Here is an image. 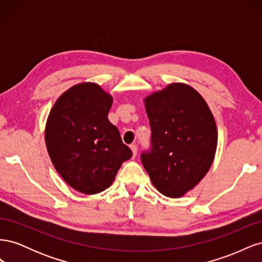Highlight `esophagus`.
Returning a JSON list of instances; mask_svg holds the SVG:
<instances>
[{"label": "esophagus", "mask_w": 262, "mask_h": 262, "mask_svg": "<svg viewBox=\"0 0 262 262\" xmlns=\"http://www.w3.org/2000/svg\"><path fill=\"white\" fill-rule=\"evenodd\" d=\"M131 147V149H132V153H133V157H136L137 156V154H138V146L137 145H131L130 146Z\"/></svg>", "instance_id": "obj_1"}]
</instances>
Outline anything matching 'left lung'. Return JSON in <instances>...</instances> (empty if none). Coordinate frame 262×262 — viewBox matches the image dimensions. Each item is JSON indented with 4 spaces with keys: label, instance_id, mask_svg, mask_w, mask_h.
Wrapping results in <instances>:
<instances>
[{
    "label": "left lung",
    "instance_id": "1",
    "mask_svg": "<svg viewBox=\"0 0 262 262\" xmlns=\"http://www.w3.org/2000/svg\"><path fill=\"white\" fill-rule=\"evenodd\" d=\"M150 145L141 161L158 191L179 198L207 175L217 130L207 102L192 87L173 83L145 98Z\"/></svg>",
    "mask_w": 262,
    "mask_h": 262
}]
</instances>
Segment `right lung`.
Masks as SVG:
<instances>
[{"mask_svg": "<svg viewBox=\"0 0 262 262\" xmlns=\"http://www.w3.org/2000/svg\"><path fill=\"white\" fill-rule=\"evenodd\" d=\"M112 104V96L97 84L82 83L61 95L47 121L46 145L53 166L85 194L104 191L132 156L108 120Z\"/></svg>", "mask_w": 262, "mask_h": 262, "instance_id": "obj_1", "label": "right lung"}]
</instances>
